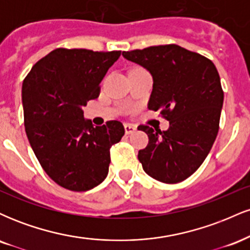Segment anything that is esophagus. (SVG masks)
I'll list each match as a JSON object with an SVG mask.
<instances>
[{
  "label": "esophagus",
  "instance_id": "obj_1",
  "mask_svg": "<svg viewBox=\"0 0 250 250\" xmlns=\"http://www.w3.org/2000/svg\"><path fill=\"white\" fill-rule=\"evenodd\" d=\"M125 134L129 135V134H133L136 131V127L133 125H129V123H125Z\"/></svg>",
  "mask_w": 250,
  "mask_h": 250
}]
</instances>
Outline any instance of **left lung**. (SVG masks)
Segmentation results:
<instances>
[{
    "label": "left lung",
    "instance_id": "8db88e82",
    "mask_svg": "<svg viewBox=\"0 0 250 250\" xmlns=\"http://www.w3.org/2000/svg\"><path fill=\"white\" fill-rule=\"evenodd\" d=\"M129 61L153 75L148 108L169 121L168 130L139 125L149 142L139 151L149 176L177 183L199 169L210 151L220 128L223 90L214 63L177 44L151 45L123 51Z\"/></svg>",
    "mask_w": 250,
    "mask_h": 250
}]
</instances>
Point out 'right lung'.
<instances>
[{
    "label": "right lung",
    "instance_id": "right-lung-1",
    "mask_svg": "<svg viewBox=\"0 0 250 250\" xmlns=\"http://www.w3.org/2000/svg\"><path fill=\"white\" fill-rule=\"evenodd\" d=\"M120 50L57 48L33 65L22 84L24 127L43 170L54 182L85 191L105 179L110 148L125 127L108 121L93 127L82 108L100 95V82Z\"/></svg>",
    "mask_w": 250,
    "mask_h": 250
}]
</instances>
